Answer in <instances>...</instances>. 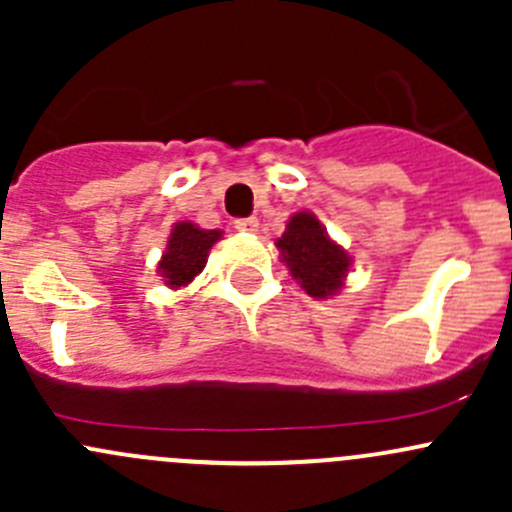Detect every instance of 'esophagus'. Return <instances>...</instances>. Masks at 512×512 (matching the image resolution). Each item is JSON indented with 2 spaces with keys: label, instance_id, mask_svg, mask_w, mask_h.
I'll return each mask as SVG.
<instances>
[{
  "label": "esophagus",
  "instance_id": "34e87169",
  "mask_svg": "<svg viewBox=\"0 0 512 512\" xmlns=\"http://www.w3.org/2000/svg\"><path fill=\"white\" fill-rule=\"evenodd\" d=\"M257 227H260V223H257V218H240V220H235V230H240V232H257Z\"/></svg>",
  "mask_w": 512,
  "mask_h": 512
}]
</instances>
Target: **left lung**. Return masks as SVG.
I'll list each match as a JSON object with an SVG mask.
<instances>
[{"instance_id":"1","label":"left lung","mask_w":512,"mask_h":512,"mask_svg":"<svg viewBox=\"0 0 512 512\" xmlns=\"http://www.w3.org/2000/svg\"><path fill=\"white\" fill-rule=\"evenodd\" d=\"M275 245L289 275L297 280V285H302L309 297L327 299L344 287L352 257L327 235L317 215L307 210L292 215L287 230Z\"/></svg>"}]
</instances>
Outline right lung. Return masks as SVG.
<instances>
[{"label":"right lung","mask_w":512,"mask_h":512,"mask_svg":"<svg viewBox=\"0 0 512 512\" xmlns=\"http://www.w3.org/2000/svg\"><path fill=\"white\" fill-rule=\"evenodd\" d=\"M223 237L220 230H203V227L188 223H175L170 230L168 245L158 262V275L163 277L170 289L190 285L195 275H200L208 262L210 247Z\"/></svg>","instance_id":"add662e5"}]
</instances>
